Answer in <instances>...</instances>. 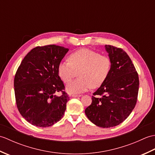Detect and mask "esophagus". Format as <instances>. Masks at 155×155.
I'll use <instances>...</instances> for the list:
<instances>
[{
	"label": "esophagus",
	"mask_w": 155,
	"mask_h": 155,
	"mask_svg": "<svg viewBox=\"0 0 155 155\" xmlns=\"http://www.w3.org/2000/svg\"><path fill=\"white\" fill-rule=\"evenodd\" d=\"M81 96H82V95H81V94H72V97H74V98H76V97H80Z\"/></svg>",
	"instance_id": "esophagus-1"
}]
</instances>
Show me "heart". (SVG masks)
Returning a JSON list of instances; mask_svg holds the SVG:
<instances>
[{
	"label": "heart",
	"mask_w": 155,
	"mask_h": 155,
	"mask_svg": "<svg viewBox=\"0 0 155 155\" xmlns=\"http://www.w3.org/2000/svg\"><path fill=\"white\" fill-rule=\"evenodd\" d=\"M68 61L59 62L57 72L59 77L67 84L71 83L78 72L79 78L66 88L71 94L84 93L91 87H101L107 79L112 68V61L108 56L86 48L72 52Z\"/></svg>",
	"instance_id": "heart-1"
}]
</instances>
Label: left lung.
Segmentation results:
<instances>
[{
    "label": "left lung",
    "instance_id": "left-lung-1",
    "mask_svg": "<svg viewBox=\"0 0 155 155\" xmlns=\"http://www.w3.org/2000/svg\"><path fill=\"white\" fill-rule=\"evenodd\" d=\"M104 47L111 59V71L106 81L93 93L92 103L85 109V114L97 126L110 128L123 123L134 109L139 80L126 52L111 45Z\"/></svg>",
    "mask_w": 155,
    "mask_h": 155
}]
</instances>
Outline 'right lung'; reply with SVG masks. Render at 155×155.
Returning a JSON list of instances; mask_svg holds the SVG:
<instances>
[{
    "mask_svg": "<svg viewBox=\"0 0 155 155\" xmlns=\"http://www.w3.org/2000/svg\"><path fill=\"white\" fill-rule=\"evenodd\" d=\"M69 49L50 45L37 47L22 61L14 87L19 113L29 123L48 127L63 117L69 97L59 77L57 67ZM61 91L60 96L55 94Z\"/></svg>",
    "mask_w": 155,
    "mask_h": 155,
    "instance_id": "1",
    "label": "right lung"
}]
</instances>
